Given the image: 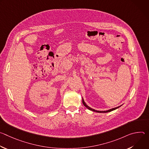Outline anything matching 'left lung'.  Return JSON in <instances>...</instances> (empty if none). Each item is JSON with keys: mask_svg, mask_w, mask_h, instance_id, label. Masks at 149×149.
Here are the masks:
<instances>
[{"mask_svg": "<svg viewBox=\"0 0 149 149\" xmlns=\"http://www.w3.org/2000/svg\"><path fill=\"white\" fill-rule=\"evenodd\" d=\"M82 103H83V104H84V105L85 106V107H86L88 110H91V111H95V112H97V113H108V112H110V111H113V110H114L118 109V107H120V106H121V105H120V106H119V107H116V108H114V109L109 110H107V111H97V110H94V109L90 108V107H89V106H88V105L86 104V102H84V100H83V98H82Z\"/></svg>", "mask_w": 149, "mask_h": 149, "instance_id": "8db88e82", "label": "left lung"}]
</instances>
